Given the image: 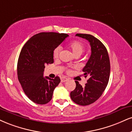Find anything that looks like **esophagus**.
Listing matches in <instances>:
<instances>
[{
	"label": "esophagus",
	"mask_w": 132,
	"mask_h": 132,
	"mask_svg": "<svg viewBox=\"0 0 132 132\" xmlns=\"http://www.w3.org/2000/svg\"><path fill=\"white\" fill-rule=\"evenodd\" d=\"M68 80H69V79L66 78V77H61V82H65L68 81Z\"/></svg>",
	"instance_id": "esophagus-1"
}]
</instances>
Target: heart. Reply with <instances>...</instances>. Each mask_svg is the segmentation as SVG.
<instances>
[{"label":"heart","instance_id":"heart-1","mask_svg":"<svg viewBox=\"0 0 132 132\" xmlns=\"http://www.w3.org/2000/svg\"><path fill=\"white\" fill-rule=\"evenodd\" d=\"M68 47L71 49L72 52L75 56H80L84 52L85 50V46L83 43L78 40H74L68 44ZM61 51V47L60 46H58L53 50V57L55 58H57L59 56V55ZM68 72H69L70 71L68 70Z\"/></svg>","mask_w":132,"mask_h":132}]
</instances>
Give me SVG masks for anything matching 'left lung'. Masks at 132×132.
<instances>
[{
  "label": "left lung",
  "mask_w": 132,
  "mask_h": 132,
  "mask_svg": "<svg viewBox=\"0 0 132 132\" xmlns=\"http://www.w3.org/2000/svg\"><path fill=\"white\" fill-rule=\"evenodd\" d=\"M76 36L90 42L91 55L82 71L88 79L85 87L76 82V88L71 92L72 100L81 106L89 105L101 96L108 84L110 75V61L105 46L93 36L77 34Z\"/></svg>",
  "instance_id": "left-lung-1"
}]
</instances>
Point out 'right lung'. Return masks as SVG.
Here are the masks:
<instances>
[{"label": "right lung", "mask_w": 132, "mask_h": 132, "mask_svg": "<svg viewBox=\"0 0 132 132\" xmlns=\"http://www.w3.org/2000/svg\"><path fill=\"white\" fill-rule=\"evenodd\" d=\"M68 36L64 33L40 32L30 38L22 48L17 64L18 78L25 94L34 103L45 104L52 100L60 79L44 77L45 66L53 63L54 49Z\"/></svg>", "instance_id": "add662e5"}]
</instances>
